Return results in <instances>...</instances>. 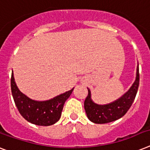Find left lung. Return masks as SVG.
I'll use <instances>...</instances> for the list:
<instances>
[{"mask_svg":"<svg viewBox=\"0 0 150 150\" xmlns=\"http://www.w3.org/2000/svg\"><path fill=\"white\" fill-rule=\"evenodd\" d=\"M139 83V64L136 68V79L132 86L126 93L116 100L108 104L99 105L94 103L92 98L91 91L88 88V95L86 97L84 108L88 119L96 124H104L115 121L123 116L132 105L136 98Z\"/></svg>","mask_w":150,"mask_h":150,"instance_id":"left-lung-1","label":"left lung"}]
</instances>
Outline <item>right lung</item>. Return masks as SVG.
I'll use <instances>...</instances> for the list:
<instances>
[{"mask_svg":"<svg viewBox=\"0 0 150 150\" xmlns=\"http://www.w3.org/2000/svg\"><path fill=\"white\" fill-rule=\"evenodd\" d=\"M11 87L14 103L21 115L31 123L44 126H52L60 119L64 103L74 90L73 88L48 100H34L19 90L13 73Z\"/></svg>","mask_w":150,"mask_h":150,"instance_id":"add662e5","label":"right lung"}]
</instances>
